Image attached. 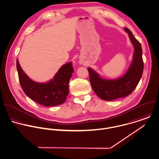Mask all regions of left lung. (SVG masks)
Returning <instances> with one entry per match:
<instances>
[{
  "label": "left lung",
  "instance_id": "obj_1",
  "mask_svg": "<svg viewBox=\"0 0 159 159\" xmlns=\"http://www.w3.org/2000/svg\"><path fill=\"white\" fill-rule=\"evenodd\" d=\"M134 47L132 63L127 73L122 77L114 80H104L92 69L88 68L89 81L93 89L98 97L105 101H112L125 97L137 87L143 70L142 50L140 43L134 37L131 31L125 27Z\"/></svg>",
  "mask_w": 159,
  "mask_h": 159
}]
</instances>
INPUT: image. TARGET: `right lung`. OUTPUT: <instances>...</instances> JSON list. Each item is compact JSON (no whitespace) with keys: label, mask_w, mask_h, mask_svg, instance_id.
Masks as SVG:
<instances>
[{"label":"right lung","mask_w":159,"mask_h":159,"mask_svg":"<svg viewBox=\"0 0 159 159\" xmlns=\"http://www.w3.org/2000/svg\"><path fill=\"white\" fill-rule=\"evenodd\" d=\"M17 69L20 86L31 99L45 106H54L65 102L69 93V81L74 71L72 62L63 65L53 79L46 83L30 80L21 68L17 59Z\"/></svg>","instance_id":"obj_1"}]
</instances>
